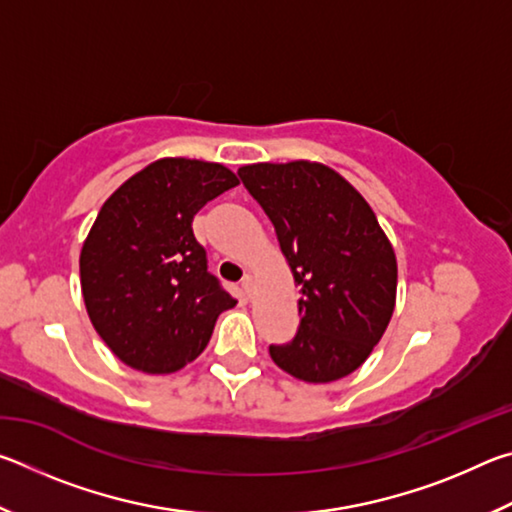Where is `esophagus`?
Segmentation results:
<instances>
[{
	"mask_svg": "<svg viewBox=\"0 0 512 512\" xmlns=\"http://www.w3.org/2000/svg\"><path fill=\"white\" fill-rule=\"evenodd\" d=\"M241 291H244L246 298L253 296V277L244 275V280H241Z\"/></svg>",
	"mask_w": 512,
	"mask_h": 512,
	"instance_id": "obj_1",
	"label": "esophagus"
}]
</instances>
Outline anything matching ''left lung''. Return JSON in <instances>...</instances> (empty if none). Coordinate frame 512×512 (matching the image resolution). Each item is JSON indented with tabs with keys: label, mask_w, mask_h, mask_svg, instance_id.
<instances>
[{
	"label": "left lung",
	"mask_w": 512,
	"mask_h": 512,
	"mask_svg": "<svg viewBox=\"0 0 512 512\" xmlns=\"http://www.w3.org/2000/svg\"><path fill=\"white\" fill-rule=\"evenodd\" d=\"M239 178L271 219L300 289L298 332L271 359L309 384L357 370L395 309V253L370 205L316 162L248 164Z\"/></svg>",
	"instance_id": "obj_1"
}]
</instances>
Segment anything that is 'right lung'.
<instances>
[{
    "label": "right lung",
    "instance_id": "1",
    "mask_svg": "<svg viewBox=\"0 0 512 512\" xmlns=\"http://www.w3.org/2000/svg\"><path fill=\"white\" fill-rule=\"evenodd\" d=\"M235 185L221 164L164 158L103 203L81 250V289L94 329L126 366L180 370L235 307L192 230L194 214Z\"/></svg>",
    "mask_w": 512,
    "mask_h": 512
}]
</instances>
